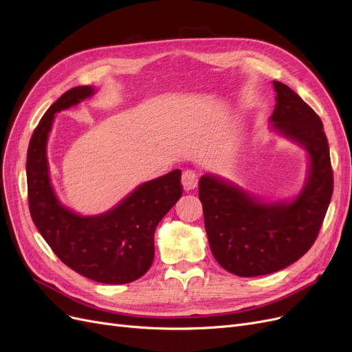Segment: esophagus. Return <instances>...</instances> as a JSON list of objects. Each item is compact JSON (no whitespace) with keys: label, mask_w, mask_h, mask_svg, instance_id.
<instances>
[{"label":"esophagus","mask_w":352,"mask_h":352,"mask_svg":"<svg viewBox=\"0 0 352 352\" xmlns=\"http://www.w3.org/2000/svg\"><path fill=\"white\" fill-rule=\"evenodd\" d=\"M182 184H184L185 190L195 189L198 185L197 173L192 172V170H186V172H184V175H182Z\"/></svg>","instance_id":"34e87169"}]
</instances>
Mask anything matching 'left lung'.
I'll return each mask as SVG.
<instances>
[{
    "instance_id": "8db88e82",
    "label": "left lung",
    "mask_w": 352,
    "mask_h": 352,
    "mask_svg": "<svg viewBox=\"0 0 352 352\" xmlns=\"http://www.w3.org/2000/svg\"><path fill=\"white\" fill-rule=\"evenodd\" d=\"M273 129L304 146L310 155L307 182L294 201L260 202L220 177L199 179L208 243L223 269L252 278L279 272L313 247L333 192V170L323 123L285 83L273 80Z\"/></svg>"
}]
</instances>
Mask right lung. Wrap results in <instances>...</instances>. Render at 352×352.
Segmentation results:
<instances>
[{"mask_svg":"<svg viewBox=\"0 0 352 352\" xmlns=\"http://www.w3.org/2000/svg\"><path fill=\"white\" fill-rule=\"evenodd\" d=\"M92 87L65 92L42 117L28 148L26 176L32 220L50 248L67 267L91 280L129 283L144 276L154 260L155 228L182 197L179 168L138 186L119 206L83 217L63 207L52 190L47 140L54 114L87 100Z\"/></svg>","mask_w":352,"mask_h":352,"instance_id":"1","label":"right lung"}]
</instances>
